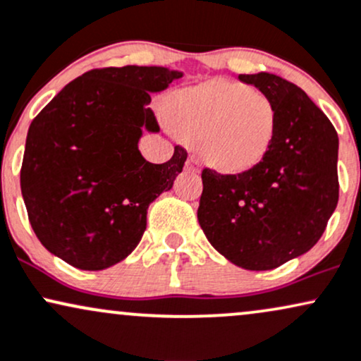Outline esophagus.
Instances as JSON below:
<instances>
[{
	"label": "esophagus",
	"instance_id": "34e87169",
	"mask_svg": "<svg viewBox=\"0 0 361 361\" xmlns=\"http://www.w3.org/2000/svg\"><path fill=\"white\" fill-rule=\"evenodd\" d=\"M185 167H188L189 171L197 172V171H199V167H201V165H199V160L196 159V157H189V159H188V164H185Z\"/></svg>",
	"mask_w": 361,
	"mask_h": 361
}]
</instances>
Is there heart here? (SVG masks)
<instances>
[{
	"instance_id": "obj_1",
	"label": "heart",
	"mask_w": 361,
	"mask_h": 361,
	"mask_svg": "<svg viewBox=\"0 0 361 361\" xmlns=\"http://www.w3.org/2000/svg\"><path fill=\"white\" fill-rule=\"evenodd\" d=\"M172 120L179 133L199 142L202 159L221 172H243L257 165L277 128L272 99L231 80H209L179 92Z\"/></svg>"
}]
</instances>
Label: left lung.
<instances>
[{
    "mask_svg": "<svg viewBox=\"0 0 361 361\" xmlns=\"http://www.w3.org/2000/svg\"><path fill=\"white\" fill-rule=\"evenodd\" d=\"M238 79L272 99L277 128L269 152L248 171H202L197 219L231 264L272 270L314 247L336 209L338 133L289 80L269 72Z\"/></svg>",
    "mask_w": 361,
    "mask_h": 361,
    "instance_id": "obj_1",
    "label": "left lung"
}]
</instances>
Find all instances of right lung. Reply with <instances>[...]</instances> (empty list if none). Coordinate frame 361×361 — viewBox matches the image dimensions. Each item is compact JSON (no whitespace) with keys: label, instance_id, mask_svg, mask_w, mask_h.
<instances>
[{"label":"right lung","instance_id":"right-lung-1","mask_svg":"<svg viewBox=\"0 0 361 361\" xmlns=\"http://www.w3.org/2000/svg\"><path fill=\"white\" fill-rule=\"evenodd\" d=\"M182 72L104 67L74 79L32 121L20 171L21 196L40 243L80 270H103L137 248L147 209L171 190L188 152L150 164L143 130L160 131L148 108Z\"/></svg>","mask_w":361,"mask_h":361}]
</instances>
